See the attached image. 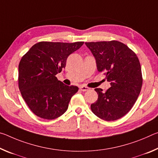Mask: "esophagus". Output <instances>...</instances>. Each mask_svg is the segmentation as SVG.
Wrapping results in <instances>:
<instances>
[{"instance_id": "1", "label": "esophagus", "mask_w": 158, "mask_h": 158, "mask_svg": "<svg viewBox=\"0 0 158 158\" xmlns=\"http://www.w3.org/2000/svg\"><path fill=\"white\" fill-rule=\"evenodd\" d=\"M79 89L82 91H87V90H89L90 89L89 87H86V86H84V85H81V86L79 87Z\"/></svg>"}]
</instances>
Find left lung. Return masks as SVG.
<instances>
[{
    "label": "left lung",
    "instance_id": "8db88e82",
    "mask_svg": "<svg viewBox=\"0 0 158 158\" xmlns=\"http://www.w3.org/2000/svg\"><path fill=\"white\" fill-rule=\"evenodd\" d=\"M95 57L98 72L104 73L111 87L103 92L95 89L98 100L90 105L93 114L106 121L124 116L135 105L142 86L139 60L121 42H85Z\"/></svg>",
    "mask_w": 158,
    "mask_h": 158
}]
</instances>
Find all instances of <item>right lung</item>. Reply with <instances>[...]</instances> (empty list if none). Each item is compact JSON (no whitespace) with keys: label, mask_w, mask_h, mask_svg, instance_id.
I'll return each instance as SVG.
<instances>
[{"label":"right lung","mask_w":158,"mask_h":158,"mask_svg":"<svg viewBox=\"0 0 158 158\" xmlns=\"http://www.w3.org/2000/svg\"><path fill=\"white\" fill-rule=\"evenodd\" d=\"M83 44L84 42H40L21 58L19 88L23 100L36 116L52 120L67 111L71 98L79 88L64 84L56 75L65 68L69 56Z\"/></svg>","instance_id":"1"}]
</instances>
